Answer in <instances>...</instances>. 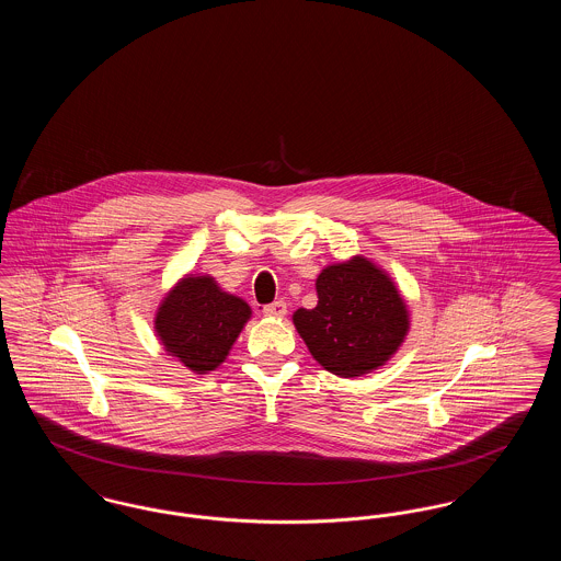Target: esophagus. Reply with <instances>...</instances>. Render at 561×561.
<instances>
[{
	"instance_id": "esophagus-1",
	"label": "esophagus",
	"mask_w": 561,
	"mask_h": 561,
	"mask_svg": "<svg viewBox=\"0 0 561 561\" xmlns=\"http://www.w3.org/2000/svg\"><path fill=\"white\" fill-rule=\"evenodd\" d=\"M263 313L268 316V318H284L288 313V307H286L284 300H275V302L263 307Z\"/></svg>"
}]
</instances>
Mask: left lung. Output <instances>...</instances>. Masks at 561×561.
Masks as SVG:
<instances>
[{
  "label": "left lung",
  "mask_w": 561,
  "mask_h": 561,
  "mask_svg": "<svg viewBox=\"0 0 561 561\" xmlns=\"http://www.w3.org/2000/svg\"><path fill=\"white\" fill-rule=\"evenodd\" d=\"M318 307L298 309L294 325L311 355L339 376H362L382 366L408 332V311L393 282L370 261L323 268Z\"/></svg>",
  "instance_id": "obj_1"
}]
</instances>
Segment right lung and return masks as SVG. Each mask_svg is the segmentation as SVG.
<instances>
[{
	"mask_svg": "<svg viewBox=\"0 0 561 561\" xmlns=\"http://www.w3.org/2000/svg\"><path fill=\"white\" fill-rule=\"evenodd\" d=\"M250 313L241 298L222 293L213 277H185L161 302L156 330L165 351L188 370L206 374L225 362Z\"/></svg>",
	"mask_w": 561,
	"mask_h": 561,
	"instance_id": "right-lung-1",
	"label": "right lung"
}]
</instances>
